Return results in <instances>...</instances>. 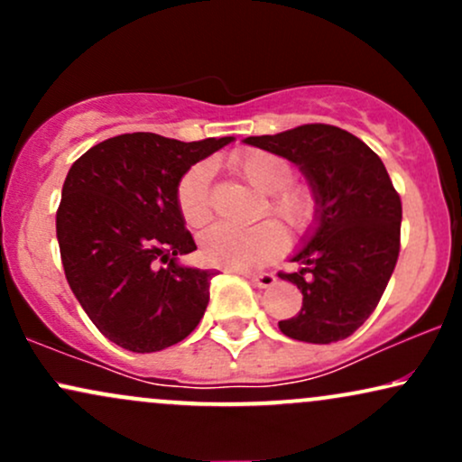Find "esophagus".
<instances>
[{"instance_id": "34e87169", "label": "esophagus", "mask_w": 462, "mask_h": 462, "mask_svg": "<svg viewBox=\"0 0 462 462\" xmlns=\"http://www.w3.org/2000/svg\"><path fill=\"white\" fill-rule=\"evenodd\" d=\"M243 275L252 280V282L256 286H261V289H269V286L275 284V275L273 273H243Z\"/></svg>"}]
</instances>
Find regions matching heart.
I'll return each mask as SVG.
<instances>
[{
	"label": "heart",
	"mask_w": 462,
	"mask_h": 462,
	"mask_svg": "<svg viewBox=\"0 0 462 462\" xmlns=\"http://www.w3.org/2000/svg\"><path fill=\"white\" fill-rule=\"evenodd\" d=\"M232 167L254 189L269 195L264 213L275 217L291 232L309 230L317 213L315 195L309 187L291 184L293 167L286 158L264 150H249L236 153ZM210 180L213 167L208 162L193 164L180 180L178 208L190 227L204 226L213 213ZM282 247L284 235L273 221H263L252 227L215 224L199 236V254L204 261L226 269L263 267L278 256Z\"/></svg>",
	"instance_id": "b5f03b06"
}]
</instances>
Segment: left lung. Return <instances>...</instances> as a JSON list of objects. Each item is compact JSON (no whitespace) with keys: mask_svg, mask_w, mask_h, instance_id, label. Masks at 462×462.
Listing matches in <instances>:
<instances>
[{"mask_svg":"<svg viewBox=\"0 0 462 462\" xmlns=\"http://www.w3.org/2000/svg\"><path fill=\"white\" fill-rule=\"evenodd\" d=\"M245 143L298 164L317 204L315 226L291 258L301 267L280 273L304 295L280 330L317 346L347 338L378 306L400 256L402 201L386 167L337 125L306 124Z\"/></svg>","mask_w":462,"mask_h":462,"instance_id":"obj_1","label":"left lung"}]
</instances>
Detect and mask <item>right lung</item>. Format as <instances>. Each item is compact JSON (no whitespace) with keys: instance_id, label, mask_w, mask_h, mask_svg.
Masks as SVG:
<instances>
[{"instance_id":"1","label":"right lung","mask_w":462,"mask_h":462,"mask_svg":"<svg viewBox=\"0 0 462 462\" xmlns=\"http://www.w3.org/2000/svg\"><path fill=\"white\" fill-rule=\"evenodd\" d=\"M232 141L132 132L97 143L69 169L56 213L62 267L88 319L119 347L161 352L204 317L215 272L178 263L198 245L176 193L195 162Z\"/></svg>"}]
</instances>
